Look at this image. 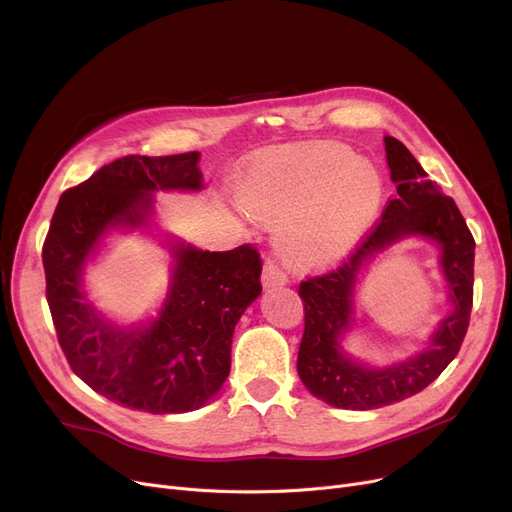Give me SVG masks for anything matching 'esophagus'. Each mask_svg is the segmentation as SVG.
<instances>
[{"label": "esophagus", "instance_id": "esophagus-1", "mask_svg": "<svg viewBox=\"0 0 512 512\" xmlns=\"http://www.w3.org/2000/svg\"><path fill=\"white\" fill-rule=\"evenodd\" d=\"M288 282V276L278 268L274 261H265L263 263V272H261V284L263 288H276V286H284Z\"/></svg>", "mask_w": 512, "mask_h": 512}]
</instances>
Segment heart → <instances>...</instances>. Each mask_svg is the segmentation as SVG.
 Segmentation results:
<instances>
[{
    "label": "heart",
    "mask_w": 512,
    "mask_h": 512,
    "mask_svg": "<svg viewBox=\"0 0 512 512\" xmlns=\"http://www.w3.org/2000/svg\"><path fill=\"white\" fill-rule=\"evenodd\" d=\"M383 192L379 167L339 146L286 154L257 173L240 201L276 221L280 253L297 265H322L347 253L370 226Z\"/></svg>",
    "instance_id": "b5f03b06"
}]
</instances>
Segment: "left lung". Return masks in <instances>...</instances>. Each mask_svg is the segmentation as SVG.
Instances as JSON below:
<instances>
[{
	"mask_svg": "<svg viewBox=\"0 0 512 512\" xmlns=\"http://www.w3.org/2000/svg\"><path fill=\"white\" fill-rule=\"evenodd\" d=\"M385 152L397 198L389 201L383 219L337 270L299 286L305 330L297 372L311 395L343 410L391 406L429 387L456 358L473 307L475 240L464 217L452 198L427 180V171L402 142L385 136ZM408 237L436 244L449 311L418 352L395 363L370 365L344 349L354 329L359 276L376 254Z\"/></svg>",
	"mask_w": 512,
	"mask_h": 512,
	"instance_id": "left-lung-1",
	"label": "left lung"
}]
</instances>
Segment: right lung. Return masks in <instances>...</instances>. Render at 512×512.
Wrapping results in <instances>:
<instances>
[{
    "instance_id": "add662e5",
    "label": "right lung",
    "mask_w": 512,
    "mask_h": 512,
    "mask_svg": "<svg viewBox=\"0 0 512 512\" xmlns=\"http://www.w3.org/2000/svg\"><path fill=\"white\" fill-rule=\"evenodd\" d=\"M201 152L117 159L66 190L43 244L46 295L73 372L119 406L150 414L203 408L230 374L232 335L261 295L249 244L211 253L159 228L157 192H201ZM142 231L170 253L168 293L154 315L123 325L84 291V270L115 233Z\"/></svg>"
}]
</instances>
